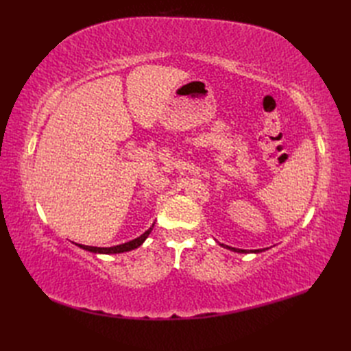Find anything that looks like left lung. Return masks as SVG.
Wrapping results in <instances>:
<instances>
[{
  "instance_id": "left-lung-1",
  "label": "left lung",
  "mask_w": 351,
  "mask_h": 351,
  "mask_svg": "<svg viewBox=\"0 0 351 351\" xmlns=\"http://www.w3.org/2000/svg\"><path fill=\"white\" fill-rule=\"evenodd\" d=\"M222 247H226V249H230V250H232V252H237V253H249L247 250H244V249H236V247H230V246H226V244H221ZM261 252H263V249H256V250H250V253H261Z\"/></svg>"
}]
</instances>
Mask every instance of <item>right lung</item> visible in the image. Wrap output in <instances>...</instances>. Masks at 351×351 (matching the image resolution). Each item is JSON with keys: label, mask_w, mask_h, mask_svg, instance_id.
<instances>
[{"label": "right lung", "mask_w": 351, "mask_h": 351, "mask_svg": "<svg viewBox=\"0 0 351 351\" xmlns=\"http://www.w3.org/2000/svg\"><path fill=\"white\" fill-rule=\"evenodd\" d=\"M155 224L151 226V228L145 231L141 237H137L134 240H130L127 243H123V244H119V246H112V247H93V246H84V244H77V246L83 250H88V252H92V253H99V254H114V253H124V252H130L133 249H137L139 246H142L143 241L147 239V236L151 234V231L154 228Z\"/></svg>", "instance_id": "right-lung-1"}]
</instances>
